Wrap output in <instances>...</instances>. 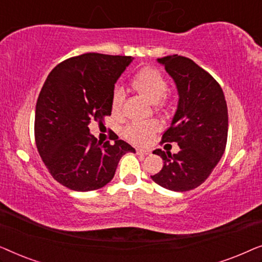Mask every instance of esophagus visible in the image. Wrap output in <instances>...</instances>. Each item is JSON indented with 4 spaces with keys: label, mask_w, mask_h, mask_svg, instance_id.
Segmentation results:
<instances>
[{
    "label": "esophagus",
    "mask_w": 262,
    "mask_h": 262,
    "mask_svg": "<svg viewBox=\"0 0 262 262\" xmlns=\"http://www.w3.org/2000/svg\"><path fill=\"white\" fill-rule=\"evenodd\" d=\"M136 152L138 154V155H142V156H145V155H148V154L150 152L149 150H146V149H142V148H137L136 149Z\"/></svg>",
    "instance_id": "1"
}]
</instances>
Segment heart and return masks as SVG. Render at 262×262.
Returning <instances> with one entry per match:
<instances>
[{
	"label": "heart",
	"instance_id": "obj_1",
	"mask_svg": "<svg viewBox=\"0 0 262 262\" xmlns=\"http://www.w3.org/2000/svg\"><path fill=\"white\" fill-rule=\"evenodd\" d=\"M131 85L139 95L145 98L149 102L163 105V99L168 93V82L161 71L155 68L146 67L137 71L131 80ZM124 101L123 89L116 88L112 94V112H120ZM160 130L157 121L151 120L146 123H134L125 128V137L135 144H145Z\"/></svg>",
	"mask_w": 262,
	"mask_h": 262
}]
</instances>
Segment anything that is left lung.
Listing matches in <instances>:
<instances>
[{"label": "left lung", "mask_w": 262, "mask_h": 262, "mask_svg": "<svg viewBox=\"0 0 262 262\" xmlns=\"http://www.w3.org/2000/svg\"><path fill=\"white\" fill-rule=\"evenodd\" d=\"M178 88L179 102L163 143H178L180 151L154 150L163 167L151 179L163 188L186 192L203 184L223 156L228 138V107L221 85L184 56L159 58Z\"/></svg>", "instance_id": "8db88e82"}]
</instances>
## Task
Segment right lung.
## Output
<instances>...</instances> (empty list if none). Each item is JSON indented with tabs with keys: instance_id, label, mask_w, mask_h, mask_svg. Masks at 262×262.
I'll list each match as a JSON object with an SVG mask.
<instances>
[{
	"instance_id": "1",
	"label": "right lung",
	"mask_w": 262,
	"mask_h": 262,
	"mask_svg": "<svg viewBox=\"0 0 262 262\" xmlns=\"http://www.w3.org/2000/svg\"><path fill=\"white\" fill-rule=\"evenodd\" d=\"M131 56L84 53L59 63L49 74L35 106V144L56 181L78 192L94 191L114 177L121 156L136 152L114 136L98 142L92 120L102 124L112 112L114 84Z\"/></svg>"
}]
</instances>
